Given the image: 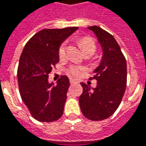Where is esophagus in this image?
<instances>
[{"label":"esophagus","mask_w":146,"mask_h":146,"mask_svg":"<svg viewBox=\"0 0 146 146\" xmlns=\"http://www.w3.org/2000/svg\"><path fill=\"white\" fill-rule=\"evenodd\" d=\"M69 83L72 85V84H74V83H76V81L75 80H73V79H69Z\"/></svg>","instance_id":"esophagus-1"}]
</instances>
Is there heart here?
Segmentation results:
<instances>
[{
  "mask_svg": "<svg viewBox=\"0 0 146 146\" xmlns=\"http://www.w3.org/2000/svg\"><path fill=\"white\" fill-rule=\"evenodd\" d=\"M79 44L81 46V49L85 54H90L93 55L94 52H96L97 46L94 40L91 36H83L79 40ZM66 48H67V44L66 42L64 41L59 45L58 48V57L60 60H63L66 55ZM86 71V69L82 66H78V65H71L69 66L67 69V73L68 75L71 77H78L82 73Z\"/></svg>",
  "mask_w": 146,
  "mask_h": 146,
  "instance_id": "heart-1",
  "label": "heart"
}]
</instances>
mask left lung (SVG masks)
I'll return each instance as SVG.
<instances>
[{"mask_svg": "<svg viewBox=\"0 0 146 146\" xmlns=\"http://www.w3.org/2000/svg\"><path fill=\"white\" fill-rule=\"evenodd\" d=\"M103 48L101 65L90 80L98 81L97 87L81 83L83 88L79 98L81 110L86 118L102 121L110 117L121 104L127 83L126 60L118 43L110 33L98 26H90Z\"/></svg>", "mask_w": 146, "mask_h": 146, "instance_id": "1", "label": "left lung"}]
</instances>
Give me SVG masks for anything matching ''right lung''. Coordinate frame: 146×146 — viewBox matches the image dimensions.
<instances>
[{
    "label": "right lung",
    "instance_id": "add662e5",
    "mask_svg": "<svg viewBox=\"0 0 146 146\" xmlns=\"http://www.w3.org/2000/svg\"><path fill=\"white\" fill-rule=\"evenodd\" d=\"M77 27L45 29L28 40L17 68L19 92L33 118L52 122L61 117L69 87L68 77L60 76L56 86L48 84V74L59 62L60 44Z\"/></svg>",
    "mask_w": 146,
    "mask_h": 146
}]
</instances>
